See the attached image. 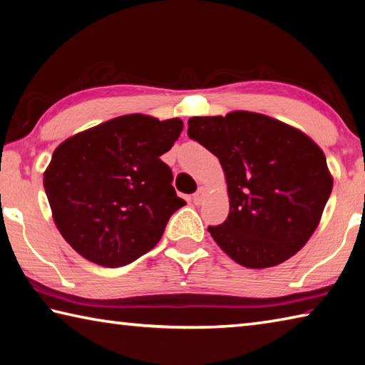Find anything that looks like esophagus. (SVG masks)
Returning <instances> with one entry per match:
<instances>
[{
	"label": "esophagus",
	"instance_id": "obj_1",
	"mask_svg": "<svg viewBox=\"0 0 365 365\" xmlns=\"http://www.w3.org/2000/svg\"><path fill=\"white\" fill-rule=\"evenodd\" d=\"M204 200H205V188L201 187V188H197V191L193 195V202L196 205H200V204H202Z\"/></svg>",
	"mask_w": 365,
	"mask_h": 365
}]
</instances>
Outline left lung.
<instances>
[{
	"label": "left lung",
	"mask_w": 365,
	"mask_h": 365,
	"mask_svg": "<svg viewBox=\"0 0 365 365\" xmlns=\"http://www.w3.org/2000/svg\"><path fill=\"white\" fill-rule=\"evenodd\" d=\"M188 135L218 158L227 178L228 218L207 228L225 254L246 268L295 255L334 187L324 151L300 129L252 111L190 118Z\"/></svg>",
	"instance_id": "8db88e82"
}]
</instances>
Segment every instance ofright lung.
I'll list each match as a JSON object with an SVG mask.
<instances>
[{"label": "right lung", "instance_id": "add662e5", "mask_svg": "<svg viewBox=\"0 0 365 365\" xmlns=\"http://www.w3.org/2000/svg\"><path fill=\"white\" fill-rule=\"evenodd\" d=\"M183 130L182 119L134 113L67 138L44 170L52 218L86 260L124 267L161 240L185 205L161 156Z\"/></svg>", "mask_w": 365, "mask_h": 365}]
</instances>
